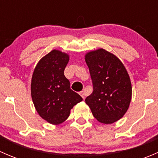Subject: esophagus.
Returning <instances> with one entry per match:
<instances>
[{
  "label": "esophagus",
  "instance_id": "esophagus-1",
  "mask_svg": "<svg viewBox=\"0 0 158 158\" xmlns=\"http://www.w3.org/2000/svg\"><path fill=\"white\" fill-rule=\"evenodd\" d=\"M79 95H80L81 96H82V98H83V99H85V92H79Z\"/></svg>",
  "mask_w": 158,
  "mask_h": 158
}]
</instances>
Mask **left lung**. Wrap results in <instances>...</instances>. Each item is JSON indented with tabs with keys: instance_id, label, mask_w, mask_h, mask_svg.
<instances>
[{
	"instance_id": "8db88e82",
	"label": "left lung",
	"mask_w": 158,
	"mask_h": 158,
	"mask_svg": "<svg viewBox=\"0 0 158 158\" xmlns=\"http://www.w3.org/2000/svg\"><path fill=\"white\" fill-rule=\"evenodd\" d=\"M93 92L85 98L94 117L103 124H112L128 111L131 99V83L123 63L104 49L85 56Z\"/></svg>"
}]
</instances>
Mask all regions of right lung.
I'll return each mask as SVG.
<instances>
[{
	"label": "right lung",
	"instance_id": "add662e5",
	"mask_svg": "<svg viewBox=\"0 0 158 158\" xmlns=\"http://www.w3.org/2000/svg\"><path fill=\"white\" fill-rule=\"evenodd\" d=\"M69 60L67 53L53 49L44 56L35 67L31 79V96L35 109L42 118L60 125L68 118L70 110L82 101L70 89L64 76Z\"/></svg>",
	"mask_w": 158,
	"mask_h": 158
}]
</instances>
